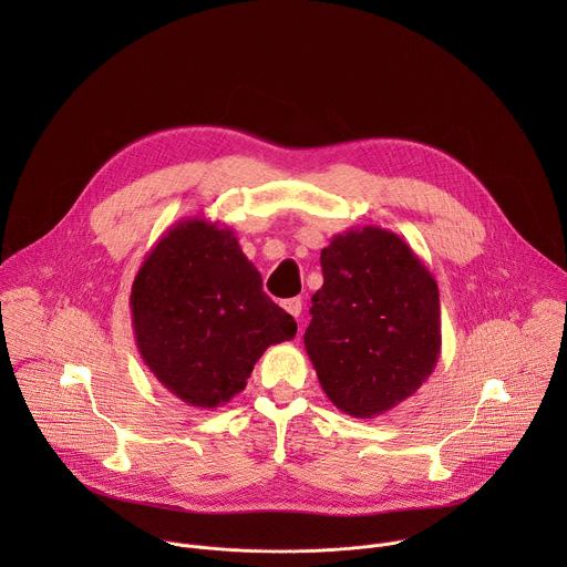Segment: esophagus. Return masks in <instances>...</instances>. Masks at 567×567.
<instances>
[{"label":"esophagus","mask_w":567,"mask_h":567,"mask_svg":"<svg viewBox=\"0 0 567 567\" xmlns=\"http://www.w3.org/2000/svg\"><path fill=\"white\" fill-rule=\"evenodd\" d=\"M282 307H285L293 318H298L300 311H302V300H300V298H287V300H282Z\"/></svg>","instance_id":"obj_1"}]
</instances>
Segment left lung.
Instances as JSON below:
<instances>
[{"label": "left lung", "instance_id": "obj_1", "mask_svg": "<svg viewBox=\"0 0 567 567\" xmlns=\"http://www.w3.org/2000/svg\"><path fill=\"white\" fill-rule=\"evenodd\" d=\"M320 267L322 287L305 332L320 388L346 415H383L437 365V282L406 241L379 226L334 235Z\"/></svg>", "mask_w": 567, "mask_h": 567}]
</instances>
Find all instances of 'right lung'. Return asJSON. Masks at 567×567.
<instances>
[{"label": "right lung", "mask_w": 567, "mask_h": 567, "mask_svg": "<svg viewBox=\"0 0 567 567\" xmlns=\"http://www.w3.org/2000/svg\"><path fill=\"white\" fill-rule=\"evenodd\" d=\"M130 307L147 370L202 411L245 390L265 350L296 337V320L262 291L233 228L206 217L161 235L132 282Z\"/></svg>", "instance_id": "1"}]
</instances>
